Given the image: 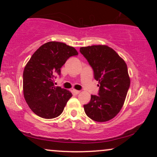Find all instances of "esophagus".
I'll use <instances>...</instances> for the list:
<instances>
[{
	"label": "esophagus",
	"instance_id": "esophagus-1",
	"mask_svg": "<svg viewBox=\"0 0 157 157\" xmlns=\"http://www.w3.org/2000/svg\"><path fill=\"white\" fill-rule=\"evenodd\" d=\"M73 92L75 94H80V91H78V90H75V89H74L73 90Z\"/></svg>",
	"mask_w": 157,
	"mask_h": 157
}]
</instances>
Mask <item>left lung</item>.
Listing matches in <instances>:
<instances>
[{
    "mask_svg": "<svg viewBox=\"0 0 157 157\" xmlns=\"http://www.w3.org/2000/svg\"><path fill=\"white\" fill-rule=\"evenodd\" d=\"M80 51L92 67L100 86L98 96L91 95L89 103L83 105L85 112L94 121L107 122L118 114L125 102L130 86L127 65L105 45L81 47Z\"/></svg>",
    "mask_w": 157,
    "mask_h": 157,
    "instance_id": "obj_1",
    "label": "left lung"
}]
</instances>
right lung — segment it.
Returning a JSON list of instances; mask_svg holds the SVG:
<instances>
[{
    "instance_id": "obj_1",
    "label": "right lung",
    "mask_w": 157,
    "mask_h": 157,
    "mask_svg": "<svg viewBox=\"0 0 157 157\" xmlns=\"http://www.w3.org/2000/svg\"><path fill=\"white\" fill-rule=\"evenodd\" d=\"M78 55L72 46L56 41L46 43L36 50L23 74V90L29 107L45 119L57 117L62 113L72 94L54 85L56 74L68 58Z\"/></svg>"
}]
</instances>
